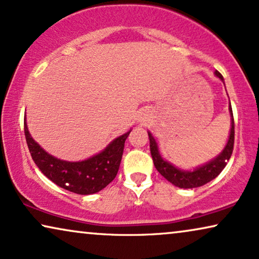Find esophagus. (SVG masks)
<instances>
[{
	"label": "esophagus",
	"mask_w": 259,
	"mask_h": 259,
	"mask_svg": "<svg viewBox=\"0 0 259 259\" xmlns=\"http://www.w3.org/2000/svg\"><path fill=\"white\" fill-rule=\"evenodd\" d=\"M147 119H148V115L146 114V113H143V114L140 115L139 121H140V123H144V122H146Z\"/></svg>",
	"instance_id": "esophagus-1"
}]
</instances>
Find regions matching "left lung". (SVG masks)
Instances as JSON below:
<instances>
[{"mask_svg": "<svg viewBox=\"0 0 259 259\" xmlns=\"http://www.w3.org/2000/svg\"><path fill=\"white\" fill-rule=\"evenodd\" d=\"M214 75L218 79H221V81H223V83H224V77H223L218 70H215ZM229 112L230 116H231V127H230L229 139L226 141L224 148H223L221 153L215 155L214 158H212L211 160H208L200 166H197L194 168H179L178 166L173 165L172 162L162 158L160 151H159L157 140L154 139V137L152 136L150 131H147L148 138H150L151 155L158 172L166 180H168L169 183L177 187H180V189H194V187L203 186L208 182H211L212 179H214L215 177H218L219 173L224 169L226 164H228L230 158H231L233 143H235V122H233L231 104H229Z\"/></svg>", "mask_w": 259, "mask_h": 259, "instance_id": "left-lung-1", "label": "left lung"}]
</instances>
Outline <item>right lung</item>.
Segmentation results:
<instances>
[{"label":"right lung","mask_w":259,"mask_h":259,"mask_svg":"<svg viewBox=\"0 0 259 259\" xmlns=\"http://www.w3.org/2000/svg\"><path fill=\"white\" fill-rule=\"evenodd\" d=\"M131 133L113 139L104 150L80 161L62 160L46 152L33 138L24 118V136L31 158L40 171L56 185L77 194H93L115 178L121 162L125 140Z\"/></svg>","instance_id":"right-lung-1"}]
</instances>
